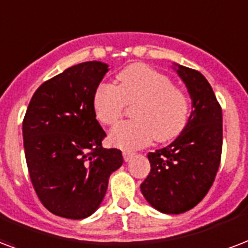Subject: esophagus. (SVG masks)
Segmentation results:
<instances>
[{
  "label": "esophagus",
  "instance_id": "1",
  "mask_svg": "<svg viewBox=\"0 0 248 248\" xmlns=\"http://www.w3.org/2000/svg\"><path fill=\"white\" fill-rule=\"evenodd\" d=\"M122 155H124V158L126 162L130 161L132 156H134V154H132V152H130V151H127V149H124V151H122Z\"/></svg>",
  "mask_w": 248,
  "mask_h": 248
}]
</instances>
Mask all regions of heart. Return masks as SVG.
Segmentation results:
<instances>
[{"label": "heart", "instance_id": "b5f03b06", "mask_svg": "<svg viewBox=\"0 0 248 248\" xmlns=\"http://www.w3.org/2000/svg\"><path fill=\"white\" fill-rule=\"evenodd\" d=\"M117 86L103 83L93 94L97 120L113 126L122 118L126 105H132L134 120L118 124L110 132L113 144L137 148L155 138L158 143L175 139L185 130L188 99L173 87L166 75L141 63H134L117 74Z\"/></svg>", "mask_w": 248, "mask_h": 248}]
</instances>
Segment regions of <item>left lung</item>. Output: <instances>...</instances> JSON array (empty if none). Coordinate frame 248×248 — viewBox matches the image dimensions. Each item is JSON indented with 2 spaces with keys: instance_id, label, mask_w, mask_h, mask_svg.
<instances>
[{
  "instance_id": "left-lung-1",
  "label": "left lung",
  "mask_w": 248,
  "mask_h": 248,
  "mask_svg": "<svg viewBox=\"0 0 248 248\" xmlns=\"http://www.w3.org/2000/svg\"><path fill=\"white\" fill-rule=\"evenodd\" d=\"M191 99L186 127L165 148L149 152L151 173L140 185L145 200L166 215L190 211L212 186L222 151V110L203 74L173 63Z\"/></svg>"
}]
</instances>
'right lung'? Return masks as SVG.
Returning <instances> with one entry per match:
<instances>
[{
	"label": "right lung",
	"instance_id": "add662e5",
	"mask_svg": "<svg viewBox=\"0 0 248 248\" xmlns=\"http://www.w3.org/2000/svg\"><path fill=\"white\" fill-rule=\"evenodd\" d=\"M109 66L83 62L41 84L23 120L24 154L36 194L53 215L80 220L100 207L109 177L124 164L105 138L93 94Z\"/></svg>",
	"mask_w": 248,
	"mask_h": 248
}]
</instances>
